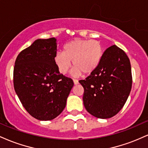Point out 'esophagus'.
<instances>
[{
  "label": "esophagus",
  "instance_id": "esophagus-1",
  "mask_svg": "<svg viewBox=\"0 0 148 148\" xmlns=\"http://www.w3.org/2000/svg\"><path fill=\"white\" fill-rule=\"evenodd\" d=\"M73 81H74V85H77L78 84H79V81H78V80H76V79H74V80H73Z\"/></svg>",
  "mask_w": 148,
  "mask_h": 148
}]
</instances>
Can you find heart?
Segmentation results:
<instances>
[{"label": "heart", "instance_id": "b5f03b06", "mask_svg": "<svg viewBox=\"0 0 148 148\" xmlns=\"http://www.w3.org/2000/svg\"><path fill=\"white\" fill-rule=\"evenodd\" d=\"M103 49L101 42L95 40L76 38L64 46V52L55 55L54 62L61 74H67L72 64L73 75L90 74L97 68L102 59Z\"/></svg>", "mask_w": 148, "mask_h": 148}]
</instances>
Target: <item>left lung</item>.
<instances>
[{
    "label": "left lung",
    "mask_w": 148,
    "mask_h": 148,
    "mask_svg": "<svg viewBox=\"0 0 148 148\" xmlns=\"http://www.w3.org/2000/svg\"><path fill=\"white\" fill-rule=\"evenodd\" d=\"M79 83L88 113L98 118H111L122 109L132 89L130 59L123 49L112 45L103 52L97 68Z\"/></svg>",
    "instance_id": "obj_1"
}]
</instances>
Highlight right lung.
I'll list each match as a JSON object with an SVG mask.
<instances>
[{"label":"right lung","mask_w":148,"mask_h":148,"mask_svg":"<svg viewBox=\"0 0 148 148\" xmlns=\"http://www.w3.org/2000/svg\"><path fill=\"white\" fill-rule=\"evenodd\" d=\"M54 37L38 39L19 53L14 63V90L29 114L51 120L63 111L74 86L70 78L60 74L54 62Z\"/></svg>","instance_id":"1"}]
</instances>
